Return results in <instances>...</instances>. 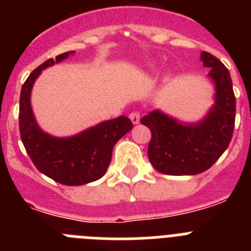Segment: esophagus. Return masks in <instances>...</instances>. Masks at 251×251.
I'll return each instance as SVG.
<instances>
[{
	"mask_svg": "<svg viewBox=\"0 0 251 251\" xmlns=\"http://www.w3.org/2000/svg\"><path fill=\"white\" fill-rule=\"evenodd\" d=\"M129 118L132 121L133 124H138L139 123V119H141V114L138 112H133L129 114Z\"/></svg>",
	"mask_w": 251,
	"mask_h": 251,
	"instance_id": "34e87169",
	"label": "esophagus"
}]
</instances>
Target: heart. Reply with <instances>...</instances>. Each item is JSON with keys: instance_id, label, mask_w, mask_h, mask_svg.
Here are the masks:
<instances>
[{"instance_id": "b5f03b06", "label": "heart", "mask_w": 251, "mask_h": 251, "mask_svg": "<svg viewBox=\"0 0 251 251\" xmlns=\"http://www.w3.org/2000/svg\"><path fill=\"white\" fill-rule=\"evenodd\" d=\"M168 79H170V74H167V75H166V76H165V80H168Z\"/></svg>"}]
</instances>
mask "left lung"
<instances>
[{
  "label": "left lung",
  "instance_id": "1",
  "mask_svg": "<svg viewBox=\"0 0 251 251\" xmlns=\"http://www.w3.org/2000/svg\"><path fill=\"white\" fill-rule=\"evenodd\" d=\"M200 60L210 68L207 76L214 83V104L202 118L183 122L161 109L141 119L151 130L148 158L158 172L171 176H191L205 172L225 152L235 124V100L229 70L206 51Z\"/></svg>",
  "mask_w": 251,
  "mask_h": 251
}]
</instances>
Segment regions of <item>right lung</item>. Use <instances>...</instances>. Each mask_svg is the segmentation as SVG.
I'll list each match as a JSON object with an SVG mask.
<instances>
[{"instance_id":"right-lung-1","label":"right lung","mask_w":251,"mask_h":251,"mask_svg":"<svg viewBox=\"0 0 251 251\" xmlns=\"http://www.w3.org/2000/svg\"><path fill=\"white\" fill-rule=\"evenodd\" d=\"M69 51L49 59L31 73L20 94V134L37 170L66 186H81L101 178L112 161L115 143L133 128L126 115L108 119L74 136L56 137L41 129L31 106V92L43 70L68 59Z\"/></svg>"}]
</instances>
